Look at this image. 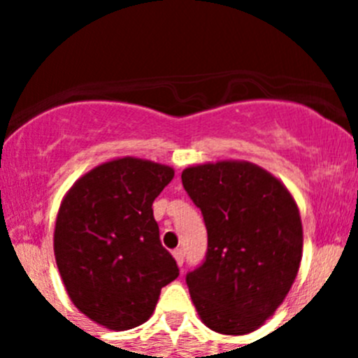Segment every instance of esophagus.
<instances>
[{
    "mask_svg": "<svg viewBox=\"0 0 358 358\" xmlns=\"http://www.w3.org/2000/svg\"><path fill=\"white\" fill-rule=\"evenodd\" d=\"M173 258H176L177 265L182 267V264H185V252H182V249H176V251H173Z\"/></svg>",
    "mask_w": 358,
    "mask_h": 358,
    "instance_id": "1",
    "label": "esophagus"
}]
</instances>
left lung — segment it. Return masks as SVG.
Instances as JSON below:
<instances>
[{"mask_svg": "<svg viewBox=\"0 0 358 358\" xmlns=\"http://www.w3.org/2000/svg\"><path fill=\"white\" fill-rule=\"evenodd\" d=\"M182 186L208 229L206 260L186 274L201 321L245 335L276 312L303 255L299 210L287 186L249 161L188 166Z\"/></svg>", "mask_w": 358, "mask_h": 358, "instance_id": "left-lung-1", "label": "left lung"}]
</instances>
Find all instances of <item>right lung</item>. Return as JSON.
Here are the masks:
<instances>
[{
	"label": "right lung",
	"instance_id": "right-lung-1",
	"mask_svg": "<svg viewBox=\"0 0 358 358\" xmlns=\"http://www.w3.org/2000/svg\"><path fill=\"white\" fill-rule=\"evenodd\" d=\"M172 179V166L116 157L84 173L62 199L53 233L62 283L73 305L109 330L148 321L161 289L179 276L152 211Z\"/></svg>",
	"mask_w": 358,
	"mask_h": 358
}]
</instances>
